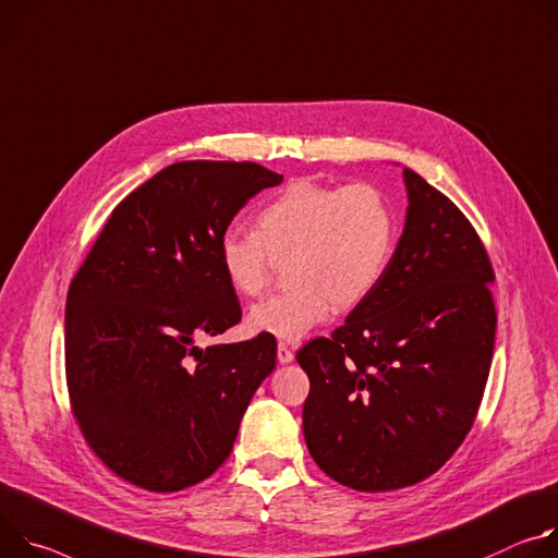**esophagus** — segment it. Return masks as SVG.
Instances as JSON below:
<instances>
[{
  "instance_id": "34e87169",
  "label": "esophagus",
  "mask_w": 558,
  "mask_h": 558,
  "mask_svg": "<svg viewBox=\"0 0 558 558\" xmlns=\"http://www.w3.org/2000/svg\"><path fill=\"white\" fill-rule=\"evenodd\" d=\"M277 359H279V363H290L294 359V352L288 348V343L277 345Z\"/></svg>"
}]
</instances>
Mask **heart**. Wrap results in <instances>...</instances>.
<instances>
[{
    "label": "heart",
    "mask_w": 558,
    "mask_h": 558,
    "mask_svg": "<svg viewBox=\"0 0 558 558\" xmlns=\"http://www.w3.org/2000/svg\"><path fill=\"white\" fill-rule=\"evenodd\" d=\"M399 236L390 199L369 183L290 181L255 215V232H226L219 266L241 296L262 294L275 264H288L292 288L257 303L247 330L299 341L339 307L373 294L395 257Z\"/></svg>",
    "instance_id": "obj_1"
}]
</instances>
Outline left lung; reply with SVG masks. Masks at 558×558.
Returning a JSON list of instances; mask_svg holds the SVG:
<instances>
[{
	"mask_svg": "<svg viewBox=\"0 0 558 558\" xmlns=\"http://www.w3.org/2000/svg\"><path fill=\"white\" fill-rule=\"evenodd\" d=\"M403 234L381 286L296 361L311 379L303 437L359 492L435 474L478 412L497 332L494 270L465 215L410 168Z\"/></svg>",
	"mask_w": 558,
	"mask_h": 558,
	"instance_id": "1",
	"label": "left lung"
}]
</instances>
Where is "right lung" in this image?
Returning <instances> with one entry per match:
<instances>
[{
  "label": "right lung",
  "mask_w": 558,
  "mask_h": 558,
  "mask_svg": "<svg viewBox=\"0 0 558 558\" xmlns=\"http://www.w3.org/2000/svg\"><path fill=\"white\" fill-rule=\"evenodd\" d=\"M283 181L253 161H179L123 199L71 281L66 384L93 452L121 478L179 492L230 454L277 341L199 348L239 324L219 266L234 215Z\"/></svg>",
  "instance_id": "right-lung-1"
}]
</instances>
